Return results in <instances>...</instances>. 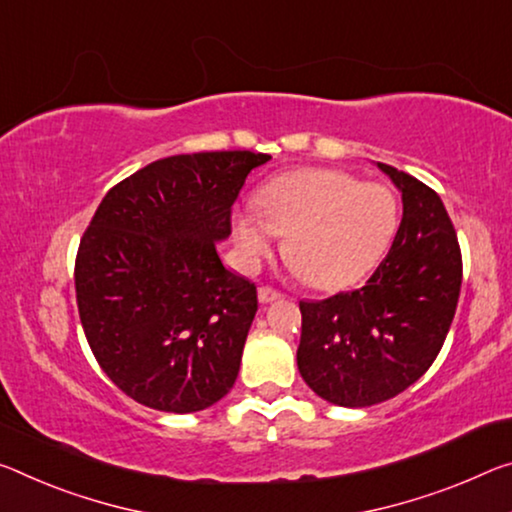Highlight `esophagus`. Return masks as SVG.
Returning <instances> with one entry per match:
<instances>
[{
	"mask_svg": "<svg viewBox=\"0 0 512 512\" xmlns=\"http://www.w3.org/2000/svg\"><path fill=\"white\" fill-rule=\"evenodd\" d=\"M257 296H259V303H273V300H280L282 298L280 291L273 289V287H259Z\"/></svg>",
	"mask_w": 512,
	"mask_h": 512,
	"instance_id": "esophagus-1",
	"label": "esophagus"
}]
</instances>
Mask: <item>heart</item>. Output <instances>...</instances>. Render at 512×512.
<instances>
[{
    "label": "heart",
    "instance_id": "obj_1",
    "mask_svg": "<svg viewBox=\"0 0 512 512\" xmlns=\"http://www.w3.org/2000/svg\"><path fill=\"white\" fill-rule=\"evenodd\" d=\"M396 223L399 205L387 186L303 168L259 186L255 209L234 212L232 237L248 266L269 255L273 234L285 237V257L298 278L316 289H339L378 264Z\"/></svg>",
    "mask_w": 512,
    "mask_h": 512
}]
</instances>
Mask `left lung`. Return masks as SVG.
Listing matches in <instances>:
<instances>
[{"mask_svg":"<svg viewBox=\"0 0 512 512\" xmlns=\"http://www.w3.org/2000/svg\"><path fill=\"white\" fill-rule=\"evenodd\" d=\"M378 168L403 200L387 257L360 289L300 300V376L344 408L394 399L424 376L451 328L462 282L458 237L440 196L403 170Z\"/></svg>","mask_w":512,"mask_h":512,"instance_id":"obj_1","label":"left lung"}]
</instances>
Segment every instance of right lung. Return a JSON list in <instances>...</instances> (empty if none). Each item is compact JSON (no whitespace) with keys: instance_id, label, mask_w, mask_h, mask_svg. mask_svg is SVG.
I'll list each match as a JSON object with an SVG mask.
<instances>
[{"instance_id":"add662e5","label":"right lung","mask_w":512,"mask_h":512,"mask_svg":"<svg viewBox=\"0 0 512 512\" xmlns=\"http://www.w3.org/2000/svg\"><path fill=\"white\" fill-rule=\"evenodd\" d=\"M269 159L177 154L102 198L77 250V307L95 360L129 399L186 415L232 389L257 289L225 269L216 243L248 173Z\"/></svg>"}]
</instances>
